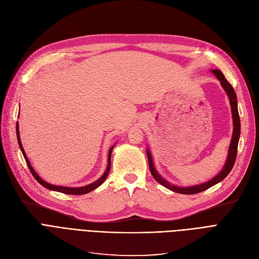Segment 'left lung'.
<instances>
[{"mask_svg":"<svg viewBox=\"0 0 259 259\" xmlns=\"http://www.w3.org/2000/svg\"><path fill=\"white\" fill-rule=\"evenodd\" d=\"M212 72L217 75V78L221 82L223 89L225 90V92L228 95L229 98V102H231V107H232V113H233V121H234V132H233V138H232V142H231V146H229V150H228V156L226 159V163L223 167V169L220 171V173L212 178L208 183L198 185V186H194V187H188V188H180V187H176L168 184L166 180H164L162 178L158 173L154 166V162H152L151 159V155L149 150H146L147 152V158H148V164H149V169L151 175L154 176V178L158 181L159 184H161L163 187L174 191V192L180 193V194H196L199 192H203V191L211 188L212 186L217 185L220 181H222L228 174L229 171L232 170V168L234 167L235 161H236V157H237V149H238V142H239V138H240V117H239V113H238V107H237V96L235 93V90L233 86L231 85L226 79L224 74L220 71L219 69L212 70Z\"/></svg>","mask_w":259,"mask_h":259,"instance_id":"obj_1","label":"left lung"}]
</instances>
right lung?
I'll use <instances>...</instances> for the list:
<instances>
[{"label": "right lung", "mask_w": 259, "mask_h": 259, "mask_svg": "<svg viewBox=\"0 0 259 259\" xmlns=\"http://www.w3.org/2000/svg\"><path fill=\"white\" fill-rule=\"evenodd\" d=\"M16 132H17V139H18V144H19V147H20V149H21V151H22V154H23V157H24V159H25L26 164H27L28 168H30L32 175L34 176V178L38 181V183H39L42 187H45V188H47V189L52 190V191H57V192L65 193V194H72V195H81V194H86V193L91 192V191L95 190L96 188H98L99 186H101V185L104 183V180L107 179L108 175H109V171H110V168H111V154H112V150H113V147H114V146H112V147H111V149H110V151H109V157H108V167H107V169H105L104 174L101 176V178H99L98 180H96L95 183H93V184H91V185H89V186L81 187V188H68V187L53 186V185L48 184V183H46V181H44L39 176H38V175L36 174V171H35V170H34V168L32 167V165H31V163H30V161H28V159H27V157H26V155H25V151H24V149H23V147H22L21 141H20V135H19V126H18V122H17V124H16Z\"/></svg>", "instance_id": "obj_1"}]
</instances>
